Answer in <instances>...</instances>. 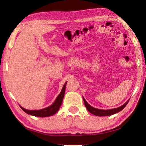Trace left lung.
Wrapping results in <instances>:
<instances>
[{
	"mask_svg": "<svg viewBox=\"0 0 146 146\" xmlns=\"http://www.w3.org/2000/svg\"><path fill=\"white\" fill-rule=\"evenodd\" d=\"M83 100H84V102L86 108H87L88 111L90 112L91 113H92V114L94 115L100 116V117H104V116L112 115L113 114H115V113L120 111H122L123 109L124 108L125 106H126L128 102H129V100H127V102L124 104H123L122 106H121L120 107H118L117 108L111 109V110H99V109L95 108L92 107V106H91L87 102H86L84 97H83Z\"/></svg>",
	"mask_w": 146,
	"mask_h": 146,
	"instance_id": "obj_1",
	"label": "left lung"
}]
</instances>
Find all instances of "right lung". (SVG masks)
<instances>
[{
    "label": "right lung",
    "instance_id": "add662e5",
    "mask_svg": "<svg viewBox=\"0 0 146 146\" xmlns=\"http://www.w3.org/2000/svg\"><path fill=\"white\" fill-rule=\"evenodd\" d=\"M66 84H67V82L64 84L63 88L62 89L60 93L59 94L58 97H56L55 102H53L52 105L49 106V107L42 109V110H28L23 108V107H21V108L24 111V112L26 113L27 114L33 115V116H35V117H49V116L53 115L58 111L59 108H60V106L62 104V100L64 97V93H65Z\"/></svg>",
    "mask_w": 146,
    "mask_h": 146
}]
</instances>
